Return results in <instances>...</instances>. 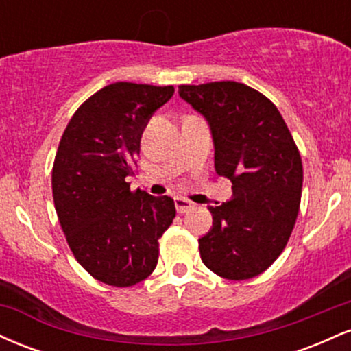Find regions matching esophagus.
<instances>
[{
    "label": "esophagus",
    "instance_id": "esophagus-1",
    "mask_svg": "<svg viewBox=\"0 0 351 351\" xmlns=\"http://www.w3.org/2000/svg\"><path fill=\"white\" fill-rule=\"evenodd\" d=\"M175 206H176V211L178 213H186L195 206V203H191V201L183 198V196H175Z\"/></svg>",
    "mask_w": 351,
    "mask_h": 351
}]
</instances>
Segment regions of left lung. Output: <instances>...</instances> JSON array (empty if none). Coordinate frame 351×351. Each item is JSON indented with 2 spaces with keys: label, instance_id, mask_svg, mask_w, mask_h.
Returning a JSON list of instances; mask_svg holds the SVG:
<instances>
[{
  "label": "left lung",
  "instance_id": "8db88e82",
  "mask_svg": "<svg viewBox=\"0 0 351 351\" xmlns=\"http://www.w3.org/2000/svg\"><path fill=\"white\" fill-rule=\"evenodd\" d=\"M178 94L208 122L215 170L232 183L231 199L209 206L201 261L229 280L259 276L284 251L299 215L304 170L295 142L277 107L245 84L180 86Z\"/></svg>",
  "mask_w": 351,
  "mask_h": 351
}]
</instances>
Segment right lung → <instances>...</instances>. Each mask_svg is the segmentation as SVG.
<instances>
[{
  "mask_svg": "<svg viewBox=\"0 0 351 351\" xmlns=\"http://www.w3.org/2000/svg\"><path fill=\"white\" fill-rule=\"evenodd\" d=\"M175 87L115 82L72 115L52 167L60 228L77 263L92 277L130 287L158 263V239L176 215L170 196L130 191L140 140Z\"/></svg>",
  "mask_w": 351,
  "mask_h": 351,
  "instance_id": "obj_1",
  "label": "right lung"
}]
</instances>
